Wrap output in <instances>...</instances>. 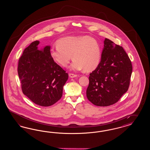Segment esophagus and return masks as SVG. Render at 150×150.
<instances>
[{
	"label": "esophagus",
	"instance_id": "34e87169",
	"mask_svg": "<svg viewBox=\"0 0 150 150\" xmlns=\"http://www.w3.org/2000/svg\"><path fill=\"white\" fill-rule=\"evenodd\" d=\"M69 77H70V78H73V77H75L77 76V75L74 74H72V73H70L69 74Z\"/></svg>",
	"mask_w": 150,
	"mask_h": 150
}]
</instances>
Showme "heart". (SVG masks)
I'll return each instance as SVG.
<instances>
[{"instance_id":"obj_1","label":"heart","mask_w":150,"mask_h":150,"mask_svg":"<svg viewBox=\"0 0 150 150\" xmlns=\"http://www.w3.org/2000/svg\"><path fill=\"white\" fill-rule=\"evenodd\" d=\"M57 45L50 48V57L62 67H67L72 57L74 61L70 69L74 71L83 69L85 72H90L100 65L101 47L98 41L91 37H65L58 41Z\"/></svg>"}]
</instances>
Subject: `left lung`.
Segmentation results:
<instances>
[{"label": "left lung", "mask_w": 150, "mask_h": 150, "mask_svg": "<svg viewBox=\"0 0 150 150\" xmlns=\"http://www.w3.org/2000/svg\"><path fill=\"white\" fill-rule=\"evenodd\" d=\"M132 70L131 60L123 47L105 38L100 65L90 74L87 99L100 107L117 103L129 88Z\"/></svg>", "instance_id": "1"}]
</instances>
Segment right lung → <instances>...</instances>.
Here are the masks:
<instances>
[{
	"instance_id": "1",
	"label": "right lung",
	"mask_w": 150,
	"mask_h": 150,
	"mask_svg": "<svg viewBox=\"0 0 150 150\" xmlns=\"http://www.w3.org/2000/svg\"><path fill=\"white\" fill-rule=\"evenodd\" d=\"M39 43L34 41L24 50L18 71L23 93L34 103L48 107L61 98L68 74L51 58L50 46L39 50Z\"/></svg>"
}]
</instances>
